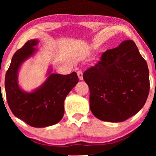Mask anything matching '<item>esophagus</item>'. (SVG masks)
Instances as JSON below:
<instances>
[{"instance_id":"34e87169","label":"esophagus","mask_w":156,"mask_h":156,"mask_svg":"<svg viewBox=\"0 0 156 156\" xmlns=\"http://www.w3.org/2000/svg\"><path fill=\"white\" fill-rule=\"evenodd\" d=\"M77 75L79 76V79H80V80H83V73L81 71V70H79V71H77Z\"/></svg>"}]
</instances>
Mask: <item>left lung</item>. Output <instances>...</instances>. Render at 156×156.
Masks as SVG:
<instances>
[{"mask_svg": "<svg viewBox=\"0 0 156 156\" xmlns=\"http://www.w3.org/2000/svg\"><path fill=\"white\" fill-rule=\"evenodd\" d=\"M83 79L90 91L91 112L104 121L122 122L137 114L150 89L148 65L133 40L106 50Z\"/></svg>", "mask_w": 156, "mask_h": 156, "instance_id": "8db88e82", "label": "left lung"}]
</instances>
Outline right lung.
Here are the masks:
<instances>
[{
	"instance_id": "right-lung-1",
	"label": "right lung",
	"mask_w": 156,
	"mask_h": 156,
	"mask_svg": "<svg viewBox=\"0 0 156 156\" xmlns=\"http://www.w3.org/2000/svg\"><path fill=\"white\" fill-rule=\"evenodd\" d=\"M38 43L36 39L28 40L12 57L5 74V89L8 106L17 118L33 127L50 126L59 122L65 113L64 101L69 91L79 82L75 72L67 75L51 73L41 86L32 92L19 87L18 69L24 62L33 56Z\"/></svg>"
}]
</instances>
